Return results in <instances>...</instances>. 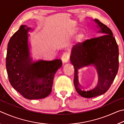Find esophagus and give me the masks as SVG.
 <instances>
[{"label":"esophagus","mask_w":124,"mask_h":124,"mask_svg":"<svg viewBox=\"0 0 124 124\" xmlns=\"http://www.w3.org/2000/svg\"><path fill=\"white\" fill-rule=\"evenodd\" d=\"M69 58H70V54H69V52H66L62 54V61L63 63H67L68 61Z\"/></svg>","instance_id":"obj_1"}]
</instances>
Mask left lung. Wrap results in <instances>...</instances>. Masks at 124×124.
Listing matches in <instances>:
<instances>
[{
	"label": "left lung",
	"instance_id": "left-lung-1",
	"mask_svg": "<svg viewBox=\"0 0 124 124\" xmlns=\"http://www.w3.org/2000/svg\"><path fill=\"white\" fill-rule=\"evenodd\" d=\"M98 29V33L104 34L78 43L73 47L70 62L74 66V84L77 92L85 98L101 95L108 91L119 69V48L112 31L97 19L93 20ZM84 67H93L97 72L98 80L89 90L79 85L77 72Z\"/></svg>",
	"mask_w": 124,
	"mask_h": 124
}]
</instances>
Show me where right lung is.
Returning a JSON list of instances; mask_svg holds the SVG:
<instances>
[{"mask_svg": "<svg viewBox=\"0 0 124 124\" xmlns=\"http://www.w3.org/2000/svg\"><path fill=\"white\" fill-rule=\"evenodd\" d=\"M31 30L26 25H22L10 38L6 68L14 89L27 99H42L51 93L54 74L61 67L62 61L33 59L28 41V32Z\"/></svg>", "mask_w": 124, "mask_h": 124, "instance_id": "add662e5", "label": "right lung"}]
</instances>
